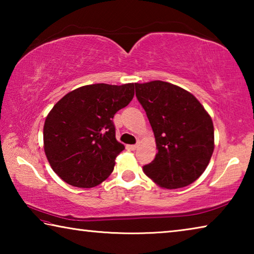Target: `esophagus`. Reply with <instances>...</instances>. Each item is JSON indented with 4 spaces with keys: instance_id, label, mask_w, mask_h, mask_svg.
<instances>
[{
    "instance_id": "obj_1",
    "label": "esophagus",
    "mask_w": 254,
    "mask_h": 254,
    "mask_svg": "<svg viewBox=\"0 0 254 254\" xmlns=\"http://www.w3.org/2000/svg\"><path fill=\"white\" fill-rule=\"evenodd\" d=\"M137 148V145L136 144H131V145H128V149L130 150H135Z\"/></svg>"
}]
</instances>
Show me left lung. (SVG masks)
Masks as SVG:
<instances>
[{"label":"left lung","mask_w":254,"mask_h":254,"mask_svg":"<svg viewBox=\"0 0 254 254\" xmlns=\"http://www.w3.org/2000/svg\"><path fill=\"white\" fill-rule=\"evenodd\" d=\"M135 96L156 137L154 160L144 174L162 188L188 186L204 173L214 151L212 119L198 100L167 81L135 84Z\"/></svg>","instance_id":"left-lung-1"}]
</instances>
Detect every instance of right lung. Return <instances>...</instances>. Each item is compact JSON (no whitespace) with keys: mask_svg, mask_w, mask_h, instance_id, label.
I'll return each mask as SVG.
<instances>
[{"mask_svg":"<svg viewBox=\"0 0 254 254\" xmlns=\"http://www.w3.org/2000/svg\"><path fill=\"white\" fill-rule=\"evenodd\" d=\"M135 84L86 85L64 96L46 119L44 144L51 168L64 182L92 188L109 177L124 145L113 118L134 96Z\"/></svg>","mask_w":254,"mask_h":254,"instance_id":"1","label":"right lung"}]
</instances>
